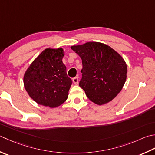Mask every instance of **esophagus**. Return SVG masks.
<instances>
[{
	"label": "esophagus",
	"mask_w": 155,
	"mask_h": 155,
	"mask_svg": "<svg viewBox=\"0 0 155 155\" xmlns=\"http://www.w3.org/2000/svg\"><path fill=\"white\" fill-rule=\"evenodd\" d=\"M72 81H73V83L75 84H77L78 83V77H74L73 78V79H72Z\"/></svg>",
	"instance_id": "34e87169"
}]
</instances>
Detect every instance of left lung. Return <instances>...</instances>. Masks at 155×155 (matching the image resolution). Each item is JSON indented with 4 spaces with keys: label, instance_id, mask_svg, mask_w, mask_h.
<instances>
[{
    "label": "left lung",
    "instance_id": "obj_1",
    "mask_svg": "<svg viewBox=\"0 0 155 155\" xmlns=\"http://www.w3.org/2000/svg\"><path fill=\"white\" fill-rule=\"evenodd\" d=\"M71 49L81 58L83 68L79 86L97 105L111 101L126 80L127 66L119 54L107 45L90 41Z\"/></svg>",
    "mask_w": 155,
    "mask_h": 155
}]
</instances>
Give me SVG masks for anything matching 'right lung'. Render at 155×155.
I'll use <instances>...</instances> for the list:
<instances>
[{
    "instance_id": "obj_1",
    "label": "right lung",
    "mask_w": 155,
    "mask_h": 155,
    "mask_svg": "<svg viewBox=\"0 0 155 155\" xmlns=\"http://www.w3.org/2000/svg\"><path fill=\"white\" fill-rule=\"evenodd\" d=\"M64 56L62 48H47L25 72V90L38 104L56 107L68 98L72 81L66 74V67L62 62Z\"/></svg>"
}]
</instances>
